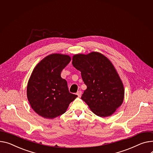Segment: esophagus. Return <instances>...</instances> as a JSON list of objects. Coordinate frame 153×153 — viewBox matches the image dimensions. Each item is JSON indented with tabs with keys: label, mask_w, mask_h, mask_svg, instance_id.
<instances>
[{
	"label": "esophagus",
	"mask_w": 153,
	"mask_h": 153,
	"mask_svg": "<svg viewBox=\"0 0 153 153\" xmlns=\"http://www.w3.org/2000/svg\"><path fill=\"white\" fill-rule=\"evenodd\" d=\"M77 95L78 97H80L81 95H82V91H81L80 90H79L77 92Z\"/></svg>",
	"instance_id": "34e87169"
}]
</instances>
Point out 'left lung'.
<instances>
[{"instance_id":"obj_1","label":"left lung","mask_w":153,"mask_h":153,"mask_svg":"<svg viewBox=\"0 0 153 153\" xmlns=\"http://www.w3.org/2000/svg\"><path fill=\"white\" fill-rule=\"evenodd\" d=\"M72 64L80 71L87 88L81 99L98 116H110L123 103L124 87L111 61L104 55L92 52L76 54Z\"/></svg>"}]
</instances>
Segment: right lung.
I'll use <instances>...</instances> for the list:
<instances>
[{
    "instance_id": "1",
    "label": "right lung",
    "mask_w": 153,
    "mask_h": 153,
    "mask_svg": "<svg viewBox=\"0 0 153 153\" xmlns=\"http://www.w3.org/2000/svg\"><path fill=\"white\" fill-rule=\"evenodd\" d=\"M70 61L68 55L50 54L33 69L27 82V97L38 115L54 119L64 114L77 97L69 93L66 80L61 77V73Z\"/></svg>"
}]
</instances>
